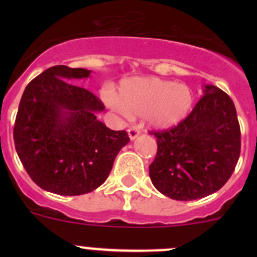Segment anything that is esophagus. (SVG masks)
<instances>
[{"instance_id": "obj_1", "label": "esophagus", "mask_w": 257, "mask_h": 257, "mask_svg": "<svg viewBox=\"0 0 257 257\" xmlns=\"http://www.w3.org/2000/svg\"><path fill=\"white\" fill-rule=\"evenodd\" d=\"M128 134L131 141H134V139L141 134V131H139V128H137V126H132V128L128 129Z\"/></svg>"}]
</instances>
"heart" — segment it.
Instances as JSON below:
<instances>
[{"mask_svg": "<svg viewBox=\"0 0 257 257\" xmlns=\"http://www.w3.org/2000/svg\"><path fill=\"white\" fill-rule=\"evenodd\" d=\"M105 100L124 116L144 115L153 128L168 129L188 116L194 94L190 87L183 83L157 77H136L120 83L119 94L108 92Z\"/></svg>", "mask_w": 257, "mask_h": 257, "instance_id": "heart-1", "label": "heart"}]
</instances>
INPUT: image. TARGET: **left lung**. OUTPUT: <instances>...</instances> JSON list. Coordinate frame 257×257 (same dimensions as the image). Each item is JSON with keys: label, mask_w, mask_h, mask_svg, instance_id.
Returning <instances> with one entry per match:
<instances>
[{"label": "left lung", "mask_w": 257, "mask_h": 257, "mask_svg": "<svg viewBox=\"0 0 257 257\" xmlns=\"http://www.w3.org/2000/svg\"><path fill=\"white\" fill-rule=\"evenodd\" d=\"M203 92L193 112L177 126L152 132L158 152L149 177L157 190L174 200H196L221 189L240 157L234 102L215 85H204Z\"/></svg>", "instance_id": "8db88e82"}]
</instances>
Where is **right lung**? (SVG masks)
Segmentation results:
<instances>
[{"mask_svg":"<svg viewBox=\"0 0 257 257\" xmlns=\"http://www.w3.org/2000/svg\"><path fill=\"white\" fill-rule=\"evenodd\" d=\"M90 71L54 66L31 80L15 121L16 152L31 179L58 195H82L107 180L119 150L129 143L125 131H112L95 114L104 104L68 79Z\"/></svg>","mask_w":257,"mask_h":257,"instance_id":"obj_1","label":"right lung"}]
</instances>
